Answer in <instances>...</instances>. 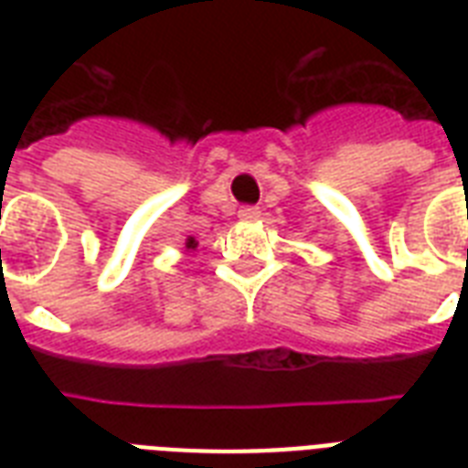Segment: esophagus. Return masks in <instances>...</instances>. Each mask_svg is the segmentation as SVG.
<instances>
[{
    "label": "esophagus",
    "instance_id": "obj_1",
    "mask_svg": "<svg viewBox=\"0 0 468 468\" xmlns=\"http://www.w3.org/2000/svg\"><path fill=\"white\" fill-rule=\"evenodd\" d=\"M260 206H242L240 211H238V216H240L242 220H255L260 218Z\"/></svg>",
    "mask_w": 468,
    "mask_h": 468
}]
</instances>
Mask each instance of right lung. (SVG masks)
<instances>
[{
  "label": "right lung",
  "mask_w": 468,
  "mask_h": 468,
  "mask_svg": "<svg viewBox=\"0 0 468 468\" xmlns=\"http://www.w3.org/2000/svg\"><path fill=\"white\" fill-rule=\"evenodd\" d=\"M186 248H189V250L197 248V242H194V238H189V240H186Z\"/></svg>",
  "instance_id": "1"
}]
</instances>
